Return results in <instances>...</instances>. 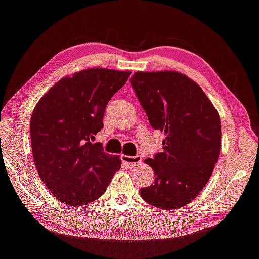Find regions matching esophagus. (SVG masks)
I'll use <instances>...</instances> for the list:
<instances>
[{
  "label": "esophagus",
  "instance_id": "1",
  "mask_svg": "<svg viewBox=\"0 0 259 259\" xmlns=\"http://www.w3.org/2000/svg\"><path fill=\"white\" fill-rule=\"evenodd\" d=\"M121 159L122 162H124L125 164H127V166H130L131 168L137 166L138 164H140L142 162V157L141 156H126V155H122L121 156Z\"/></svg>",
  "mask_w": 259,
  "mask_h": 259
}]
</instances>
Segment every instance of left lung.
I'll use <instances>...</instances> for the list:
<instances>
[{
	"label": "left lung",
	"mask_w": 259,
	"mask_h": 259,
	"mask_svg": "<svg viewBox=\"0 0 259 259\" xmlns=\"http://www.w3.org/2000/svg\"><path fill=\"white\" fill-rule=\"evenodd\" d=\"M131 84L152 128L166 137L163 152L146 159L156 179L140 195L158 209L187 205L205 187L219 157L217 110L202 88L179 72H137Z\"/></svg>",
	"instance_id": "8db88e82"
}]
</instances>
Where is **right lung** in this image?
<instances>
[{"label":"right lung","mask_w":259,"mask_h":259,"mask_svg":"<svg viewBox=\"0 0 259 259\" xmlns=\"http://www.w3.org/2000/svg\"><path fill=\"white\" fill-rule=\"evenodd\" d=\"M131 71L88 69L59 80L33 110L31 143L39 176L70 206L94 202L107 190L121 160L91 140L103 127L105 108Z\"/></svg>","instance_id":"right-lung-1"}]
</instances>
